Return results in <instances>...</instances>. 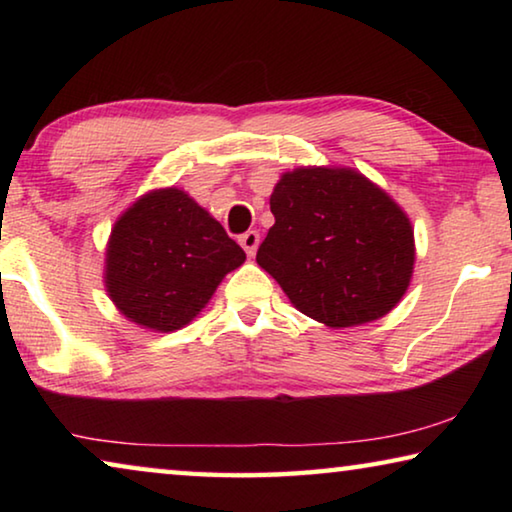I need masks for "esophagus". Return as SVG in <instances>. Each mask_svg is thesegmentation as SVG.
I'll list each match as a JSON object with an SVG mask.
<instances>
[{
	"instance_id": "obj_1",
	"label": "esophagus",
	"mask_w": 512,
	"mask_h": 512,
	"mask_svg": "<svg viewBox=\"0 0 512 512\" xmlns=\"http://www.w3.org/2000/svg\"><path fill=\"white\" fill-rule=\"evenodd\" d=\"M239 244H241V248L246 250L248 257H253V255L257 253V246H259L257 230H248L246 235H241V237H239Z\"/></svg>"
}]
</instances>
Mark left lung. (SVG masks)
Masks as SVG:
<instances>
[{
	"label": "left lung",
	"instance_id": "8db88e82",
	"mask_svg": "<svg viewBox=\"0 0 512 512\" xmlns=\"http://www.w3.org/2000/svg\"><path fill=\"white\" fill-rule=\"evenodd\" d=\"M257 264L302 314L343 329L386 316L409 289L413 225L379 185L350 167L284 171Z\"/></svg>",
	"mask_w": 512,
	"mask_h": 512
}]
</instances>
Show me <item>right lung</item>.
Instances as JSON below:
<instances>
[{
  "label": "right lung",
  "instance_id": "add662e5",
  "mask_svg": "<svg viewBox=\"0 0 512 512\" xmlns=\"http://www.w3.org/2000/svg\"><path fill=\"white\" fill-rule=\"evenodd\" d=\"M244 262V250L205 207L183 189L162 187L112 225L103 282L121 316L167 334L192 323Z\"/></svg>",
  "mask_w": 512,
  "mask_h": 512
}]
</instances>
